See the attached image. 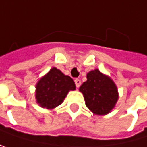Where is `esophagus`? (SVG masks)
<instances>
[{"label": "esophagus", "instance_id": "34e87169", "mask_svg": "<svg viewBox=\"0 0 147 147\" xmlns=\"http://www.w3.org/2000/svg\"><path fill=\"white\" fill-rule=\"evenodd\" d=\"M74 82H75V85H76V88H79V87L81 86V84H82V82H81L80 79H75Z\"/></svg>", "mask_w": 147, "mask_h": 147}]
</instances>
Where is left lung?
Masks as SVG:
<instances>
[{"label":"left lung","instance_id":"obj_1","mask_svg":"<svg viewBox=\"0 0 147 147\" xmlns=\"http://www.w3.org/2000/svg\"><path fill=\"white\" fill-rule=\"evenodd\" d=\"M79 90L83 94L87 107L98 115L109 113L119 98L115 83L98 69L88 73L87 81L82 84Z\"/></svg>","mask_w":147,"mask_h":147}]
</instances>
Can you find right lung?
I'll use <instances>...</instances> for the list:
<instances>
[{
    "mask_svg": "<svg viewBox=\"0 0 147 147\" xmlns=\"http://www.w3.org/2000/svg\"><path fill=\"white\" fill-rule=\"evenodd\" d=\"M74 90L75 84L72 78L53 67L38 81L35 98L40 107L53 109L64 101L68 92Z\"/></svg>",
    "mask_w": 147,
    "mask_h": 147,
    "instance_id": "right-lung-1",
    "label": "right lung"
}]
</instances>
